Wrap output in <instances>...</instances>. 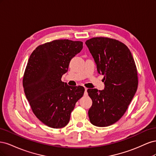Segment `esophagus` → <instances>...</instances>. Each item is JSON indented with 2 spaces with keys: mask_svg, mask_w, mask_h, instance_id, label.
Masks as SVG:
<instances>
[{
  "mask_svg": "<svg viewBox=\"0 0 156 156\" xmlns=\"http://www.w3.org/2000/svg\"><path fill=\"white\" fill-rule=\"evenodd\" d=\"M87 88H84V90H85V91H84V96H88V92H87Z\"/></svg>",
  "mask_w": 156,
  "mask_h": 156,
  "instance_id": "34e87169",
  "label": "esophagus"
}]
</instances>
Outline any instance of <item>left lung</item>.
I'll use <instances>...</instances> for the list:
<instances>
[{
    "label": "left lung",
    "mask_w": 156,
    "mask_h": 156,
    "mask_svg": "<svg viewBox=\"0 0 156 156\" xmlns=\"http://www.w3.org/2000/svg\"><path fill=\"white\" fill-rule=\"evenodd\" d=\"M85 44L105 81L103 90H87L92 100L88 117L93 125L107 127L119 120L128 108L138 87L137 69L130 50L119 40L96 37Z\"/></svg>",
    "instance_id": "1"
}]
</instances>
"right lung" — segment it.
<instances>
[{
	"label": "right lung",
	"mask_w": 156,
	"mask_h": 156,
	"mask_svg": "<svg viewBox=\"0 0 156 156\" xmlns=\"http://www.w3.org/2000/svg\"><path fill=\"white\" fill-rule=\"evenodd\" d=\"M83 48V42L56 40L33 51L23 78V86L33 113L52 128H62L69 121L83 87H70L61 81L70 60Z\"/></svg>",
	"instance_id": "right-lung-1"
}]
</instances>
